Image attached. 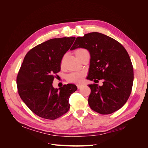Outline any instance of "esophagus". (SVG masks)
Wrapping results in <instances>:
<instances>
[{
  "label": "esophagus",
  "mask_w": 148,
  "mask_h": 148,
  "mask_svg": "<svg viewBox=\"0 0 148 148\" xmlns=\"http://www.w3.org/2000/svg\"><path fill=\"white\" fill-rule=\"evenodd\" d=\"M77 88H78V89H79L80 88H81V87L82 86V84H77Z\"/></svg>",
  "instance_id": "34e87169"
}]
</instances>
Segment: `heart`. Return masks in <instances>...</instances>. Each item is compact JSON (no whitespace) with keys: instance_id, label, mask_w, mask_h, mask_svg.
<instances>
[{"instance_id":"heart-1","label":"heart","mask_w":148,"mask_h":148,"mask_svg":"<svg viewBox=\"0 0 148 148\" xmlns=\"http://www.w3.org/2000/svg\"><path fill=\"white\" fill-rule=\"evenodd\" d=\"M85 51H87L86 49H79L76 51V56H77L79 54V53H81ZM84 76H85V73L84 71H73V72H71L67 75L66 79L69 82H71V83H81L83 82Z\"/></svg>"}]
</instances>
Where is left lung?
Segmentation results:
<instances>
[{"mask_svg": "<svg viewBox=\"0 0 148 148\" xmlns=\"http://www.w3.org/2000/svg\"><path fill=\"white\" fill-rule=\"evenodd\" d=\"M86 49L91 56L88 79H102L103 85L91 84L88 104L101 114H110L126 103L133 83V68L124 47L116 40L93 32L76 39L71 51Z\"/></svg>", "mask_w": 148, "mask_h": 148, "instance_id": "1", "label": "left lung"}]
</instances>
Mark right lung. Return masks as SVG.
<instances>
[{"instance_id": "add662e5", "label": "right lung", "mask_w": 148, "mask_h": 148, "mask_svg": "<svg viewBox=\"0 0 148 148\" xmlns=\"http://www.w3.org/2000/svg\"><path fill=\"white\" fill-rule=\"evenodd\" d=\"M75 39H49L31 49L24 58L16 78L18 91L25 104L40 117L54 120L70 109L69 97L77 90V86L67 84L57 89L52 83Z\"/></svg>"}]
</instances>
